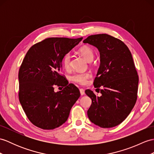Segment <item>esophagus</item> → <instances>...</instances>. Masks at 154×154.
I'll return each instance as SVG.
<instances>
[{
  "mask_svg": "<svg viewBox=\"0 0 154 154\" xmlns=\"http://www.w3.org/2000/svg\"><path fill=\"white\" fill-rule=\"evenodd\" d=\"M80 94L82 95H83L85 94V91L84 89H80Z\"/></svg>",
  "mask_w": 154,
  "mask_h": 154,
  "instance_id": "esophagus-1",
  "label": "esophagus"
}]
</instances>
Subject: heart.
<instances>
[{
    "label": "heart",
    "instance_id": "1",
    "mask_svg": "<svg viewBox=\"0 0 154 154\" xmlns=\"http://www.w3.org/2000/svg\"><path fill=\"white\" fill-rule=\"evenodd\" d=\"M79 52L87 61H93V57H94V51L91 48L88 46H84L80 48ZM70 63L71 55L69 53L66 54L63 58V65L65 69H70ZM90 77H91V74L88 72L75 73L71 77V80L78 84H85L87 83L88 79H89Z\"/></svg>",
    "mask_w": 154,
    "mask_h": 154
}]
</instances>
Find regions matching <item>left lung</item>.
Returning <instances> with one entry per match:
<instances>
[{
    "label": "left lung",
    "instance_id": "obj_1",
    "mask_svg": "<svg viewBox=\"0 0 154 154\" xmlns=\"http://www.w3.org/2000/svg\"><path fill=\"white\" fill-rule=\"evenodd\" d=\"M83 42L95 46L100 53V66L93 84L101 96L85 90L92 100L88 118L102 128L115 127L125 120L137 99L138 76L132 55L122 41L106 34L91 35ZM100 87L103 89L99 90Z\"/></svg>",
    "mask_w": 154,
    "mask_h": 154
}]
</instances>
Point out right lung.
<instances>
[{"label": "right lung", "instance_id": "obj_1", "mask_svg": "<svg viewBox=\"0 0 154 154\" xmlns=\"http://www.w3.org/2000/svg\"><path fill=\"white\" fill-rule=\"evenodd\" d=\"M83 38H48L26 54L19 71V99L28 119L42 129L65 123L80 96L79 89L60 75L63 58ZM55 85L65 88L55 92Z\"/></svg>", "mask_w": 154, "mask_h": 154}]
</instances>
